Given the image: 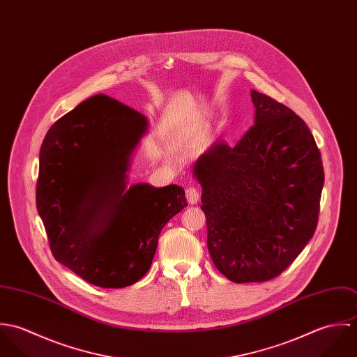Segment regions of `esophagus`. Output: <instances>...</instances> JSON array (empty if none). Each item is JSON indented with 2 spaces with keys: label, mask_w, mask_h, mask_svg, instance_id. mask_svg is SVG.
Returning <instances> with one entry per match:
<instances>
[{
  "label": "esophagus",
  "mask_w": 357,
  "mask_h": 357,
  "mask_svg": "<svg viewBox=\"0 0 357 357\" xmlns=\"http://www.w3.org/2000/svg\"><path fill=\"white\" fill-rule=\"evenodd\" d=\"M185 197L190 204H195L199 201V191L195 187H190L185 190Z\"/></svg>",
  "instance_id": "34e87169"
}]
</instances>
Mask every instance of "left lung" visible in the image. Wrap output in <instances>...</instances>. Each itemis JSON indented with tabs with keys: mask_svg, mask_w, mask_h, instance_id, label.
<instances>
[{
	"mask_svg": "<svg viewBox=\"0 0 357 357\" xmlns=\"http://www.w3.org/2000/svg\"><path fill=\"white\" fill-rule=\"evenodd\" d=\"M255 125L231 147L215 142L194 174L202 185L207 249L231 282H266L304 250L319 220L321 155L305 122L252 91Z\"/></svg>",
	"mask_w": 357,
	"mask_h": 357,
	"instance_id": "obj_1",
	"label": "left lung"
}]
</instances>
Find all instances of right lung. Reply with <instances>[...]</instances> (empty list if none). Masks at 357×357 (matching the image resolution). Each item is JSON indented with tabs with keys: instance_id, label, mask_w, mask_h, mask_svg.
I'll return each instance as SVG.
<instances>
[{
	"instance_id": "add662e5",
	"label": "right lung",
	"mask_w": 357,
	"mask_h": 357,
	"mask_svg": "<svg viewBox=\"0 0 357 357\" xmlns=\"http://www.w3.org/2000/svg\"><path fill=\"white\" fill-rule=\"evenodd\" d=\"M146 130L140 112L96 95L56 121L41 146L36 198L52 255L102 289L140 280L162 228L188 204L174 184L126 188L130 155Z\"/></svg>"
}]
</instances>
